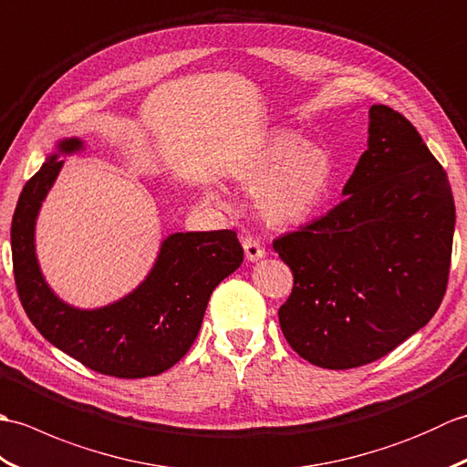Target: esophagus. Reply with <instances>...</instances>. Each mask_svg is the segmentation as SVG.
<instances>
[{"label": "esophagus", "instance_id": "esophagus-1", "mask_svg": "<svg viewBox=\"0 0 467 467\" xmlns=\"http://www.w3.org/2000/svg\"><path fill=\"white\" fill-rule=\"evenodd\" d=\"M243 246H244V254H246V261H261L265 253V246L261 244L259 239H254V236H244L243 239Z\"/></svg>", "mask_w": 467, "mask_h": 467}]
</instances>
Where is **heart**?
<instances>
[{
  "label": "heart",
  "mask_w": 467,
  "mask_h": 467,
  "mask_svg": "<svg viewBox=\"0 0 467 467\" xmlns=\"http://www.w3.org/2000/svg\"><path fill=\"white\" fill-rule=\"evenodd\" d=\"M333 162L323 146L291 132L269 138L244 166L239 182L256 192V208L273 224H293L309 216L329 191ZM211 198L216 194L208 192Z\"/></svg>",
  "instance_id": "1"
}]
</instances>
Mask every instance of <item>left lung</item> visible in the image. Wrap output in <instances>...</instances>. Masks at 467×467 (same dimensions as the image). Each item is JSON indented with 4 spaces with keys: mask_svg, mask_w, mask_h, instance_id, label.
Instances as JSON below:
<instances>
[{
    "mask_svg": "<svg viewBox=\"0 0 467 467\" xmlns=\"http://www.w3.org/2000/svg\"><path fill=\"white\" fill-rule=\"evenodd\" d=\"M343 202L273 243L291 266L285 339L325 369H353L430 323L448 286L455 204L413 124L369 108V138Z\"/></svg>",
    "mask_w": 467,
    "mask_h": 467,
    "instance_id": "8db88e82",
    "label": "left lung"
}]
</instances>
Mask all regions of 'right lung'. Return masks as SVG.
<instances>
[{
	"label": "right lung",
	"instance_id": "right-lung-1",
	"mask_svg": "<svg viewBox=\"0 0 467 467\" xmlns=\"http://www.w3.org/2000/svg\"><path fill=\"white\" fill-rule=\"evenodd\" d=\"M86 150L82 138H62L26 182L12 221L14 275L36 329L90 369L140 379L171 369L191 349L216 285L239 269L244 251L233 231L174 233L161 243L150 273L110 305L80 309L52 291L36 254L39 208L64 161Z\"/></svg>",
	"mask_w": 467,
	"mask_h": 467
}]
</instances>
